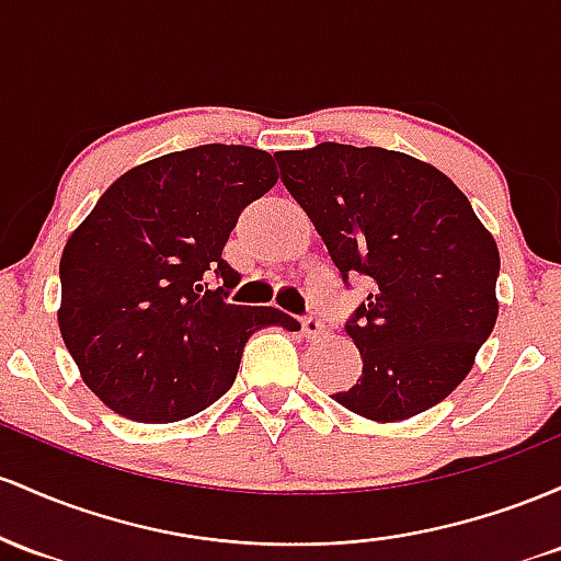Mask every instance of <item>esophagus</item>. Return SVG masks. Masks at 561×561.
<instances>
[{"instance_id": "esophagus-1", "label": "esophagus", "mask_w": 561, "mask_h": 561, "mask_svg": "<svg viewBox=\"0 0 561 561\" xmlns=\"http://www.w3.org/2000/svg\"><path fill=\"white\" fill-rule=\"evenodd\" d=\"M301 331H305V336H320L323 333V323H320V318H314V314H305L301 318Z\"/></svg>"}]
</instances>
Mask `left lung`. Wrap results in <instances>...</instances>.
Listing matches in <instances>:
<instances>
[{
  "label": "left lung",
  "mask_w": 561,
  "mask_h": 561,
  "mask_svg": "<svg viewBox=\"0 0 561 561\" xmlns=\"http://www.w3.org/2000/svg\"><path fill=\"white\" fill-rule=\"evenodd\" d=\"M275 161L342 280L360 275L370 286L344 323L363 374L333 400L370 421L443 402L499 318V247L469 198L398 150L320 142Z\"/></svg>",
  "instance_id": "left-lung-1"
}]
</instances>
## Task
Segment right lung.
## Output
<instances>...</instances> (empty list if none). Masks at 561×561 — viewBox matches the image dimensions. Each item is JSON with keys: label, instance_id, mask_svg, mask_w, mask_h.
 <instances>
[{"label": "right lung", "instance_id": "right-lung-1", "mask_svg": "<svg viewBox=\"0 0 561 561\" xmlns=\"http://www.w3.org/2000/svg\"><path fill=\"white\" fill-rule=\"evenodd\" d=\"M278 182L273 156L198 145L122 174L60 260L62 342L118 416L169 424L232 387L249 336L297 331L275 307L230 305L241 273L222 260L251 201Z\"/></svg>", "mask_w": 561, "mask_h": 561}]
</instances>
